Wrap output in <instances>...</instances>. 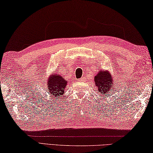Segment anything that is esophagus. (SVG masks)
Segmentation results:
<instances>
[{
    "instance_id": "34e87169",
    "label": "esophagus",
    "mask_w": 153,
    "mask_h": 153,
    "mask_svg": "<svg viewBox=\"0 0 153 153\" xmlns=\"http://www.w3.org/2000/svg\"><path fill=\"white\" fill-rule=\"evenodd\" d=\"M79 81H80V82H84V78H81V79H79Z\"/></svg>"
}]
</instances>
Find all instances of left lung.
<instances>
[{
    "label": "left lung",
    "instance_id": "1",
    "mask_svg": "<svg viewBox=\"0 0 153 153\" xmlns=\"http://www.w3.org/2000/svg\"><path fill=\"white\" fill-rule=\"evenodd\" d=\"M94 82L98 92L101 94L102 97L114 91V77L108 70L99 69V71L94 76Z\"/></svg>",
    "mask_w": 153,
    "mask_h": 153
}]
</instances>
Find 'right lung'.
<instances>
[{"label":"right lung","mask_w":153,"mask_h":153,"mask_svg":"<svg viewBox=\"0 0 153 153\" xmlns=\"http://www.w3.org/2000/svg\"><path fill=\"white\" fill-rule=\"evenodd\" d=\"M48 78L45 84L46 91L49 96H52V98L56 97L60 98L66 90L68 80H66L62 76L55 73L54 71L53 74L50 75Z\"/></svg>","instance_id":"obj_1"}]
</instances>
